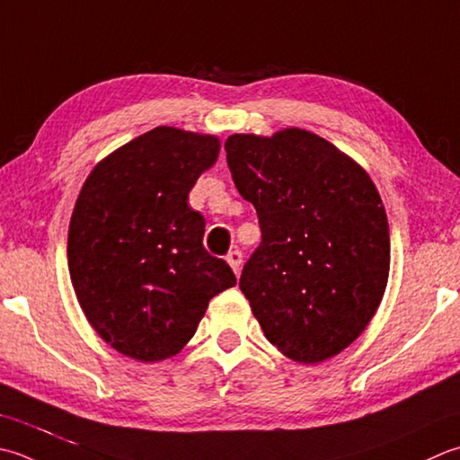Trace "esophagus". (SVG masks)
I'll use <instances>...</instances> for the list:
<instances>
[{
	"instance_id": "esophagus-1",
	"label": "esophagus",
	"mask_w": 460,
	"mask_h": 460,
	"mask_svg": "<svg viewBox=\"0 0 460 460\" xmlns=\"http://www.w3.org/2000/svg\"><path fill=\"white\" fill-rule=\"evenodd\" d=\"M227 263L231 265L233 271H235V275H239V271H241V265H243V253H241L239 249H235V251H229V255H227Z\"/></svg>"
}]
</instances>
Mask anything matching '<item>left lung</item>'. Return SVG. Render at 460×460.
Here are the masks:
<instances>
[{
    "instance_id": "8db88e82",
    "label": "left lung",
    "mask_w": 460,
    "mask_h": 460,
    "mask_svg": "<svg viewBox=\"0 0 460 460\" xmlns=\"http://www.w3.org/2000/svg\"><path fill=\"white\" fill-rule=\"evenodd\" d=\"M225 151L261 227L239 289L285 357L327 361L361 335L383 299L391 239L379 191L345 153L296 128L231 135Z\"/></svg>"
}]
</instances>
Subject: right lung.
I'll list each match as a JSON object with an SVG mask.
<instances>
[{
    "mask_svg": "<svg viewBox=\"0 0 460 460\" xmlns=\"http://www.w3.org/2000/svg\"><path fill=\"white\" fill-rule=\"evenodd\" d=\"M219 155V139L155 128L105 157L81 187L67 261L87 321L135 361L177 355L215 295L237 283L203 247L205 219L189 191Z\"/></svg>",
    "mask_w": 460,
    "mask_h": 460,
    "instance_id": "add662e5",
    "label": "right lung"
}]
</instances>
